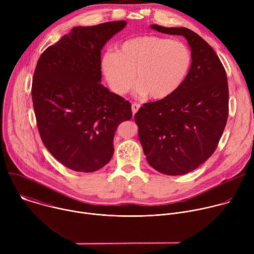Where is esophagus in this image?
Returning a JSON list of instances; mask_svg holds the SVG:
<instances>
[{"instance_id":"34e87169","label":"esophagus","mask_w":254,"mask_h":254,"mask_svg":"<svg viewBox=\"0 0 254 254\" xmlns=\"http://www.w3.org/2000/svg\"><path fill=\"white\" fill-rule=\"evenodd\" d=\"M139 104L138 103H135V102H133L132 104H131V111H132V115H135V113L138 111V108H139Z\"/></svg>"}]
</instances>
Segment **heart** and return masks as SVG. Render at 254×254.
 <instances>
[{"label":"heart","mask_w":254,"mask_h":254,"mask_svg":"<svg viewBox=\"0 0 254 254\" xmlns=\"http://www.w3.org/2000/svg\"><path fill=\"white\" fill-rule=\"evenodd\" d=\"M191 65L192 54L186 44L157 36L128 39L117 47V52H105L100 59L102 73L115 93H127L136 74V92L157 100L182 86Z\"/></svg>","instance_id":"1"}]
</instances>
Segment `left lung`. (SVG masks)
<instances>
[{"label":"left lung","mask_w":254,"mask_h":254,"mask_svg":"<svg viewBox=\"0 0 254 254\" xmlns=\"http://www.w3.org/2000/svg\"><path fill=\"white\" fill-rule=\"evenodd\" d=\"M151 28L184 36L191 48L192 65L171 96L144 103L134 116L147 161L169 176L190 173L214 153L228 118L226 71L213 48L187 28Z\"/></svg>","instance_id":"obj_1"}]
</instances>
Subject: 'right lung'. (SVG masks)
<instances>
[{
    "label": "right lung",
    "instance_id": "1",
    "mask_svg": "<svg viewBox=\"0 0 254 254\" xmlns=\"http://www.w3.org/2000/svg\"><path fill=\"white\" fill-rule=\"evenodd\" d=\"M126 21L74 27L49 46L34 72L32 100L46 149L75 172H95L111 161L118 127L131 104L101 81L100 51Z\"/></svg>",
    "mask_w": 254,
    "mask_h": 254
}]
</instances>
